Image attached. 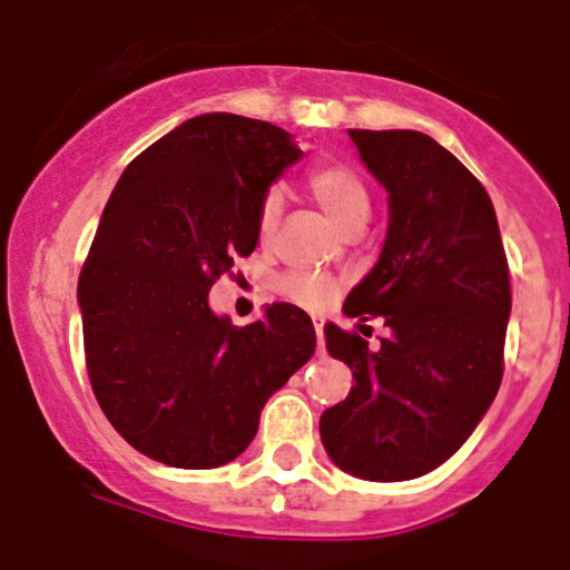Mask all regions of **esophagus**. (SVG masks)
<instances>
[{
    "instance_id": "1",
    "label": "esophagus",
    "mask_w": 570,
    "mask_h": 570,
    "mask_svg": "<svg viewBox=\"0 0 570 570\" xmlns=\"http://www.w3.org/2000/svg\"><path fill=\"white\" fill-rule=\"evenodd\" d=\"M322 327H325V320L314 317V331H317V344H320V347H322V344H325V338H322Z\"/></svg>"
}]
</instances>
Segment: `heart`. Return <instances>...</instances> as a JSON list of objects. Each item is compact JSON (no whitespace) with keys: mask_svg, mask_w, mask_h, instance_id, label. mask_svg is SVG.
I'll return each mask as SVG.
<instances>
[{"mask_svg":"<svg viewBox=\"0 0 570 570\" xmlns=\"http://www.w3.org/2000/svg\"><path fill=\"white\" fill-rule=\"evenodd\" d=\"M308 189L317 198V204L327 212L338 228H347L353 220L370 217V189L361 181V176L353 168L338 163L314 165L308 170ZM281 212H284V195L278 187L267 189L258 204L256 212V232L264 245L275 237L281 223ZM278 289L292 301L303 303V306H322L333 297L336 286L317 273H286L278 278Z\"/></svg>","mask_w":570,"mask_h":570,"instance_id":"b5f03b06","label":"heart"}]
</instances>
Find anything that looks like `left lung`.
Returning a JSON list of instances; mask_svg holds the SVG:
<instances>
[{
	"label": "left lung",
	"instance_id": "left-lung-1",
	"mask_svg": "<svg viewBox=\"0 0 570 570\" xmlns=\"http://www.w3.org/2000/svg\"><path fill=\"white\" fill-rule=\"evenodd\" d=\"M350 140L389 193V228L344 314L383 317L392 336L370 350L327 322V353L355 386L322 413L320 435L347 474L400 482L450 461L499 392L508 256L485 187L433 137L350 129Z\"/></svg>",
	"mask_w": 570,
	"mask_h": 570
}]
</instances>
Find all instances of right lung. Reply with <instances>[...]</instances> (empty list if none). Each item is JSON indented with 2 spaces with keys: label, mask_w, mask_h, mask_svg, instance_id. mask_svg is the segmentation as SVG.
Wrapping results in <instances>:
<instances>
[{
  "label": "right lung",
  "mask_w": 570,
  "mask_h": 570,
  "mask_svg": "<svg viewBox=\"0 0 570 570\" xmlns=\"http://www.w3.org/2000/svg\"><path fill=\"white\" fill-rule=\"evenodd\" d=\"M301 157L286 129L206 112L115 184L77 301L96 400L142 455L176 469L234 461L264 402L314 355L312 317L292 303L245 327L209 306L212 284L256 248L264 193Z\"/></svg>",
  "instance_id": "right-lung-1"
}]
</instances>
